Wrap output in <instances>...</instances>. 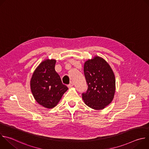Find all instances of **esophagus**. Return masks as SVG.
<instances>
[{
    "label": "esophagus",
    "mask_w": 149,
    "mask_h": 149,
    "mask_svg": "<svg viewBox=\"0 0 149 149\" xmlns=\"http://www.w3.org/2000/svg\"><path fill=\"white\" fill-rule=\"evenodd\" d=\"M73 86H74L73 82H71L70 83V84L68 85V87L69 88H71V87H72Z\"/></svg>",
    "instance_id": "1"
}]
</instances>
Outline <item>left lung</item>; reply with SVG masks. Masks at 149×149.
Returning a JSON list of instances; mask_svg holds the SVG:
<instances>
[{
    "mask_svg": "<svg viewBox=\"0 0 149 149\" xmlns=\"http://www.w3.org/2000/svg\"><path fill=\"white\" fill-rule=\"evenodd\" d=\"M84 72L88 85L82 94L87 105L94 110H102L113 101L116 91L114 74L103 58L95 56L84 63Z\"/></svg>",
    "mask_w": 149,
    "mask_h": 149,
    "instance_id": "left-lung-1",
    "label": "left lung"
}]
</instances>
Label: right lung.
Instances as JSON below:
<instances>
[{"instance_id":"1","label":"right lung","mask_w":149,"mask_h":149,"mask_svg":"<svg viewBox=\"0 0 149 149\" xmlns=\"http://www.w3.org/2000/svg\"><path fill=\"white\" fill-rule=\"evenodd\" d=\"M55 59L42 61L31 79V90L35 100L43 107L52 109L57 105L68 87L63 84L55 70Z\"/></svg>"}]
</instances>
